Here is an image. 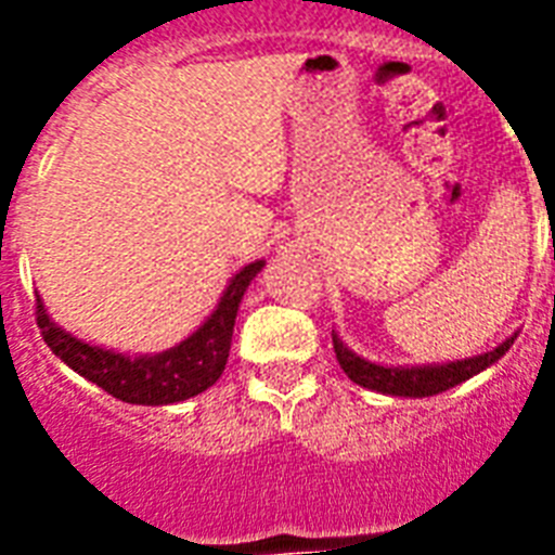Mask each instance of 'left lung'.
I'll list each match as a JSON object with an SVG mask.
<instances>
[{"mask_svg": "<svg viewBox=\"0 0 555 555\" xmlns=\"http://www.w3.org/2000/svg\"><path fill=\"white\" fill-rule=\"evenodd\" d=\"M334 337V351L348 377L354 379L357 386L379 391V395L391 397H431L447 391V388L464 383V379L481 374L483 369H490L492 363H499L501 357L507 354L513 339L507 337L501 346H495L487 354L466 357V360H455V363H438V365H379L371 363L365 357L354 354L351 348L337 337Z\"/></svg>", "mask_w": 555, "mask_h": 555, "instance_id": "1", "label": "left lung"}]
</instances>
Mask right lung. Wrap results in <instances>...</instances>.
<instances>
[{
  "instance_id": "add662e5",
  "label": "right lung",
  "mask_w": 555,
  "mask_h": 555,
  "mask_svg": "<svg viewBox=\"0 0 555 555\" xmlns=\"http://www.w3.org/2000/svg\"><path fill=\"white\" fill-rule=\"evenodd\" d=\"M264 268V261L244 264L218 299L216 311L209 313L198 331L178 346L160 351V354H117L112 348L82 343L65 328H60L48 317L46 305L37 296V325L48 348L74 369L80 377L100 386L117 400L134 405H169L190 400V397L207 391L227 365L230 343H233V325L242 296L256 273Z\"/></svg>"
}]
</instances>
